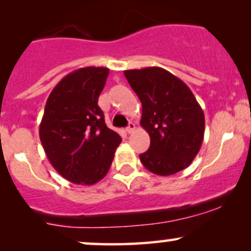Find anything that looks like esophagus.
<instances>
[{
  "instance_id": "esophagus-1",
  "label": "esophagus",
  "mask_w": 251,
  "mask_h": 251,
  "mask_svg": "<svg viewBox=\"0 0 251 251\" xmlns=\"http://www.w3.org/2000/svg\"><path fill=\"white\" fill-rule=\"evenodd\" d=\"M134 129H135V125H134V124H133V123H129L128 126H127V128H126V131H127L128 134H131V133H133Z\"/></svg>"
}]
</instances>
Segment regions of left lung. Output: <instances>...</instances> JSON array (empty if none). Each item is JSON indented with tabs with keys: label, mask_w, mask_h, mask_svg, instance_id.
<instances>
[{
	"label": "left lung",
	"mask_w": 251,
	"mask_h": 251,
	"mask_svg": "<svg viewBox=\"0 0 251 251\" xmlns=\"http://www.w3.org/2000/svg\"><path fill=\"white\" fill-rule=\"evenodd\" d=\"M142 102L140 125L150 148L139 155L149 171L175 175L186 169L200 152L205 118L194 93L179 77L160 67L124 71Z\"/></svg>",
	"instance_id": "left-lung-1"
}]
</instances>
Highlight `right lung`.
I'll return each instance as SVG.
<instances>
[{"label": "right lung", "mask_w": 251, "mask_h": 251, "mask_svg": "<svg viewBox=\"0 0 251 251\" xmlns=\"http://www.w3.org/2000/svg\"><path fill=\"white\" fill-rule=\"evenodd\" d=\"M109 70L83 67L62 77L46 102L40 140L65 179L93 185L107 175L122 138L106 126L98 99Z\"/></svg>", "instance_id": "right-lung-1"}]
</instances>
